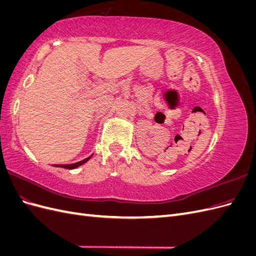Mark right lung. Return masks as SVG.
Returning <instances> with one entry per match:
<instances>
[{
    "instance_id": "add662e5",
    "label": "right lung",
    "mask_w": 256,
    "mask_h": 256,
    "mask_svg": "<svg viewBox=\"0 0 256 256\" xmlns=\"http://www.w3.org/2000/svg\"><path fill=\"white\" fill-rule=\"evenodd\" d=\"M90 158H92V156H90V157H88V158H85L84 160H81V161H79V162H76V164H56V166L64 168H68V170H72V168H78V166L84 164L85 162H88Z\"/></svg>"
}]
</instances>
